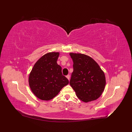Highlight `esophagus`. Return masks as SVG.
<instances>
[{
  "label": "esophagus",
  "instance_id": "1",
  "mask_svg": "<svg viewBox=\"0 0 132 132\" xmlns=\"http://www.w3.org/2000/svg\"><path fill=\"white\" fill-rule=\"evenodd\" d=\"M66 77H67V79H68L69 80V79H70V75H67V76H66Z\"/></svg>",
  "mask_w": 132,
  "mask_h": 132
}]
</instances>
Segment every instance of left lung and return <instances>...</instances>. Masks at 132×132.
<instances>
[{
    "instance_id": "1",
    "label": "left lung",
    "mask_w": 132,
    "mask_h": 132,
    "mask_svg": "<svg viewBox=\"0 0 132 132\" xmlns=\"http://www.w3.org/2000/svg\"><path fill=\"white\" fill-rule=\"evenodd\" d=\"M73 61V72L70 85L78 97L85 102L97 99L106 85L103 71L90 57L80 53H70Z\"/></svg>"
}]
</instances>
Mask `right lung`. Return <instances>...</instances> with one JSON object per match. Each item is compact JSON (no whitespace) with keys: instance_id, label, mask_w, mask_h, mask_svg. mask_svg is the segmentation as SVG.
Here are the masks:
<instances>
[{"instance_id":"right-lung-1","label":"right lung","mask_w":132,"mask_h":132,"mask_svg":"<svg viewBox=\"0 0 132 132\" xmlns=\"http://www.w3.org/2000/svg\"><path fill=\"white\" fill-rule=\"evenodd\" d=\"M59 55L58 52H50L43 55L30 74V89L42 100L52 99L69 84L68 79L62 74V67L57 63Z\"/></svg>"}]
</instances>
